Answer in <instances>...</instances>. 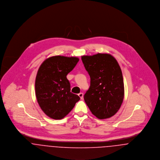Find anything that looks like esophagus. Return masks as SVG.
Masks as SVG:
<instances>
[{
  "label": "esophagus",
  "instance_id": "esophagus-1",
  "mask_svg": "<svg viewBox=\"0 0 160 160\" xmlns=\"http://www.w3.org/2000/svg\"><path fill=\"white\" fill-rule=\"evenodd\" d=\"M78 96L80 97V98L81 99H82L83 98V94L82 92H80V93L78 94Z\"/></svg>",
  "mask_w": 160,
  "mask_h": 160
}]
</instances>
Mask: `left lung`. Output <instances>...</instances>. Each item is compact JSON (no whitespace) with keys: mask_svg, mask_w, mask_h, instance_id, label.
I'll list each match as a JSON object with an SVG mask.
<instances>
[{"mask_svg":"<svg viewBox=\"0 0 160 160\" xmlns=\"http://www.w3.org/2000/svg\"><path fill=\"white\" fill-rule=\"evenodd\" d=\"M82 60L90 77V87L84 100L91 113L99 119L113 116L124 98L122 72L116 59L110 54L82 56Z\"/></svg>","mask_w":160,"mask_h":160,"instance_id":"obj_1","label":"left lung"}]
</instances>
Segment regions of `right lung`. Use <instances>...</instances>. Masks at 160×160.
I'll use <instances>...</instances> for the list:
<instances>
[{
	"instance_id": "add662e5",
	"label": "right lung",
	"mask_w": 160,
	"mask_h": 160,
	"mask_svg": "<svg viewBox=\"0 0 160 160\" xmlns=\"http://www.w3.org/2000/svg\"><path fill=\"white\" fill-rule=\"evenodd\" d=\"M78 61L77 57L54 56L45 59L38 70L35 83L37 100L43 112L52 119L65 117L80 99L71 92L66 77Z\"/></svg>"
}]
</instances>
